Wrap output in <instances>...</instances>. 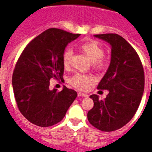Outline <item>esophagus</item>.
<instances>
[{"label": "esophagus", "instance_id": "obj_1", "mask_svg": "<svg viewBox=\"0 0 152 152\" xmlns=\"http://www.w3.org/2000/svg\"><path fill=\"white\" fill-rule=\"evenodd\" d=\"M78 96L79 97H87V94L84 93H82V92H78Z\"/></svg>", "mask_w": 152, "mask_h": 152}]
</instances>
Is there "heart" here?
Masks as SVG:
<instances>
[{
	"label": "heart",
	"mask_w": 152,
	"mask_h": 152,
	"mask_svg": "<svg viewBox=\"0 0 152 152\" xmlns=\"http://www.w3.org/2000/svg\"><path fill=\"white\" fill-rule=\"evenodd\" d=\"M80 50L86 54L93 61V66L96 69H104L108 65V58L104 55V48L95 40H91L80 44ZM72 52L66 49L62 54V64L65 69L70 66ZM70 83L79 90L85 91L95 82V78L89 74L76 73L69 79Z\"/></svg>",
	"instance_id": "1"
}]
</instances>
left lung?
<instances>
[{
	"instance_id": "1",
	"label": "left lung",
	"mask_w": 152,
	"mask_h": 152,
	"mask_svg": "<svg viewBox=\"0 0 152 152\" xmlns=\"http://www.w3.org/2000/svg\"><path fill=\"white\" fill-rule=\"evenodd\" d=\"M94 37L110 44L112 57L97 86L99 90H108V95L104 100H99L97 94L90 96L94 107L87 119L102 131H114L129 123L140 105L144 89V68L136 50L121 36L104 33Z\"/></svg>"
}]
</instances>
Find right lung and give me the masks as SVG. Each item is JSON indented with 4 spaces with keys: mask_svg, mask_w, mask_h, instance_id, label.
<instances>
[{
    "mask_svg": "<svg viewBox=\"0 0 152 152\" xmlns=\"http://www.w3.org/2000/svg\"><path fill=\"white\" fill-rule=\"evenodd\" d=\"M80 34L50 28L29 42L18 58L12 75V87L18 110L34 125L48 127L62 120L77 97L64 87L49 90L50 80H63L62 54Z\"/></svg>",
    "mask_w": 152,
    "mask_h": 152,
    "instance_id": "1",
    "label": "right lung"
}]
</instances>
